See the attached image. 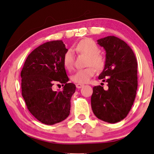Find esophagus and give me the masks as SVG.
Masks as SVG:
<instances>
[{
	"label": "esophagus",
	"instance_id": "obj_1",
	"mask_svg": "<svg viewBox=\"0 0 154 154\" xmlns=\"http://www.w3.org/2000/svg\"><path fill=\"white\" fill-rule=\"evenodd\" d=\"M83 86H84V85H83V84H80V83H77V84H76V87H77V88H78V89L82 88V87H83Z\"/></svg>",
	"mask_w": 154,
	"mask_h": 154
}]
</instances>
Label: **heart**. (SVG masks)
<instances>
[{
	"mask_svg": "<svg viewBox=\"0 0 154 154\" xmlns=\"http://www.w3.org/2000/svg\"><path fill=\"white\" fill-rule=\"evenodd\" d=\"M77 52L88 55L87 66H89L84 69L78 70L71 76V80L75 83H86L89 82L92 77H94L96 70H102L105 65V59L102 54H100V48L94 40L89 38L83 39L77 43L75 48ZM63 63L65 67L71 70L73 67L74 56L71 50H67L63 56Z\"/></svg>",
	"mask_w": 154,
	"mask_h": 154,
	"instance_id": "obj_1",
	"label": "heart"
}]
</instances>
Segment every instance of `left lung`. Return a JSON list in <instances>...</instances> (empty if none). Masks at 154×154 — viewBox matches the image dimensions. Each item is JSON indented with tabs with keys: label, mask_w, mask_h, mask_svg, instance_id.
Listing matches in <instances>:
<instances>
[{
	"label": "left lung",
	"mask_w": 154,
	"mask_h": 154,
	"mask_svg": "<svg viewBox=\"0 0 154 154\" xmlns=\"http://www.w3.org/2000/svg\"><path fill=\"white\" fill-rule=\"evenodd\" d=\"M106 50L104 68L99 79L108 83V89L95 86L91 97V108L97 119L109 123L124 119L131 110L137 89V62L133 51L115 36L97 40Z\"/></svg>",
	"instance_id": "1"
}]
</instances>
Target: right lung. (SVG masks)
<instances>
[{
  "label": "right lung",
  "mask_w": 154,
  "mask_h": 154,
  "mask_svg": "<svg viewBox=\"0 0 154 154\" xmlns=\"http://www.w3.org/2000/svg\"><path fill=\"white\" fill-rule=\"evenodd\" d=\"M68 49L62 40L48 42L30 53L21 72L22 96L31 114L45 125H52L69 116L71 98L76 87L68 83L63 58ZM64 85L62 91L53 85Z\"/></svg>",
  "instance_id": "add662e5"
}]
</instances>
